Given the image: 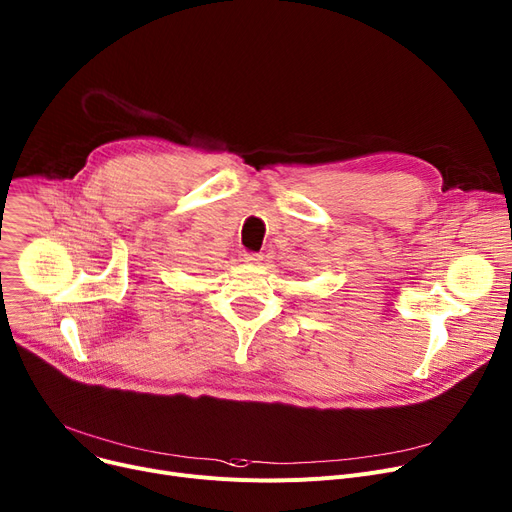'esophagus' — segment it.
Returning a JSON list of instances; mask_svg holds the SVG:
<instances>
[{"label":"esophagus","mask_w":512,"mask_h":512,"mask_svg":"<svg viewBox=\"0 0 512 512\" xmlns=\"http://www.w3.org/2000/svg\"><path fill=\"white\" fill-rule=\"evenodd\" d=\"M263 257L261 255H257V253H241L238 255V261H243V263H247V265H255V263H259Z\"/></svg>","instance_id":"1"}]
</instances>
